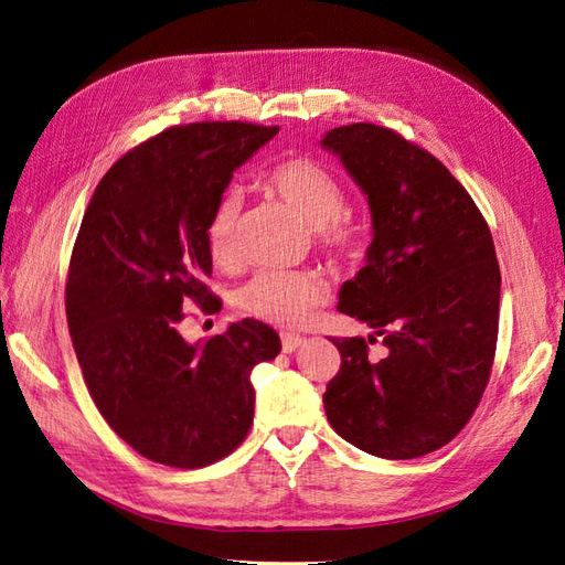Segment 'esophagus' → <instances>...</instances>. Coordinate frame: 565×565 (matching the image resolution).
Segmentation results:
<instances>
[{"instance_id": "1", "label": "esophagus", "mask_w": 565, "mask_h": 565, "mask_svg": "<svg viewBox=\"0 0 565 565\" xmlns=\"http://www.w3.org/2000/svg\"><path fill=\"white\" fill-rule=\"evenodd\" d=\"M280 339H282V351L285 353H292V351H297L303 344V337L295 334V332H282Z\"/></svg>"}]
</instances>
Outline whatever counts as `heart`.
<instances>
[{"instance_id":"b5f03b06","label":"heart","mask_w":565,"mask_h":565,"mask_svg":"<svg viewBox=\"0 0 565 565\" xmlns=\"http://www.w3.org/2000/svg\"><path fill=\"white\" fill-rule=\"evenodd\" d=\"M262 185L313 228L316 241L324 252L344 256L355 249L358 233L351 221L341 216L344 188L328 169L306 158H287L266 169ZM235 221L237 202L224 200L204 231L207 252L218 268H231L237 262ZM324 297L328 289L316 273L262 270L241 289L237 303L247 313L280 328H297Z\"/></svg>"}]
</instances>
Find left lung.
<instances>
[{
  "mask_svg": "<svg viewBox=\"0 0 565 565\" xmlns=\"http://www.w3.org/2000/svg\"><path fill=\"white\" fill-rule=\"evenodd\" d=\"M320 146L365 193L372 243L339 289L337 309L382 337L332 339L341 367L322 403L332 429L384 459L450 443L481 401L500 322V266L471 195L431 152L396 131L355 122Z\"/></svg>",
  "mask_w": 565,
  "mask_h": 565,
  "instance_id": "8db88e82",
  "label": "left lung"
}]
</instances>
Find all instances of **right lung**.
Masks as SVG:
<instances>
[{"mask_svg":"<svg viewBox=\"0 0 565 565\" xmlns=\"http://www.w3.org/2000/svg\"><path fill=\"white\" fill-rule=\"evenodd\" d=\"M280 127L198 122L129 150L96 185L65 287L67 328L98 413L158 465L198 469L231 455L254 417V365L280 353L259 320L195 344L188 301L212 311L204 231L233 172Z\"/></svg>","mask_w":565,"mask_h":565,"instance_id":"right-lung-1","label":"right lung"}]
</instances>
